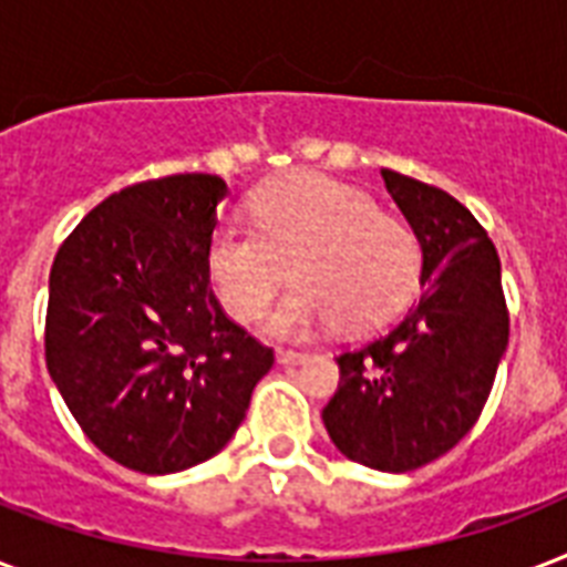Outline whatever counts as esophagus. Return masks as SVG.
Instances as JSON below:
<instances>
[{"label":"esophagus","instance_id":"34e87169","mask_svg":"<svg viewBox=\"0 0 567 567\" xmlns=\"http://www.w3.org/2000/svg\"><path fill=\"white\" fill-rule=\"evenodd\" d=\"M309 359V353H302V350H279L276 353V362L279 364H300Z\"/></svg>","mask_w":567,"mask_h":567}]
</instances>
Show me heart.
<instances>
[{"instance_id": "b5f03b06", "label": "heart", "mask_w": 567, "mask_h": 567, "mask_svg": "<svg viewBox=\"0 0 567 567\" xmlns=\"http://www.w3.org/2000/svg\"><path fill=\"white\" fill-rule=\"evenodd\" d=\"M256 229L220 223L208 244V274L223 309L252 323L288 279L300 288L276 309L270 332L282 338L338 327L364 332L403 309L421 244L409 223L379 214L371 194L323 176L291 173L252 199Z\"/></svg>"}]
</instances>
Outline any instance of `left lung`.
<instances>
[{"label":"left lung","mask_w":567,"mask_h":567,"mask_svg":"<svg viewBox=\"0 0 567 567\" xmlns=\"http://www.w3.org/2000/svg\"><path fill=\"white\" fill-rule=\"evenodd\" d=\"M382 179L421 240L423 293L385 336L338 355L323 423L347 458L405 474L471 432L509 344V309L501 258L474 214L403 173Z\"/></svg>","instance_id":"8db88e82"}]
</instances>
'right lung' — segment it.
<instances>
[{
	"instance_id": "obj_1",
	"label": "right lung",
	"mask_w": 567,
	"mask_h": 567,
	"mask_svg": "<svg viewBox=\"0 0 567 567\" xmlns=\"http://www.w3.org/2000/svg\"><path fill=\"white\" fill-rule=\"evenodd\" d=\"M226 182L150 179L102 199L49 274L47 368L117 465L176 474L226 447L274 350L226 318L208 244Z\"/></svg>"
}]
</instances>
